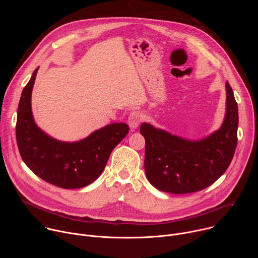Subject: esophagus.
<instances>
[{
    "mask_svg": "<svg viewBox=\"0 0 258 258\" xmlns=\"http://www.w3.org/2000/svg\"><path fill=\"white\" fill-rule=\"evenodd\" d=\"M143 119V116L140 112H137V111H134L132 112L130 115H128V118H127V124L130 125V127L132 130H135L139 126V124L141 123Z\"/></svg>",
    "mask_w": 258,
    "mask_h": 258,
    "instance_id": "esophagus-1",
    "label": "esophagus"
}]
</instances>
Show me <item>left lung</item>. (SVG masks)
Returning <instances> with one entry per match:
<instances>
[{
	"label": "left lung",
	"instance_id": "left-lung-1",
	"mask_svg": "<svg viewBox=\"0 0 258 258\" xmlns=\"http://www.w3.org/2000/svg\"><path fill=\"white\" fill-rule=\"evenodd\" d=\"M227 110L220 128L199 141L173 136L149 123H142L145 172L152 186L172 194L201 191L222 176L237 147L238 105L230 84H226Z\"/></svg>",
	"mask_w": 258,
	"mask_h": 258
}]
</instances>
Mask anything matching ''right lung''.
I'll return each instance as SVG.
<instances>
[{"instance_id":"1","label":"right lung","mask_w":258,"mask_h":258,"mask_svg":"<svg viewBox=\"0 0 258 258\" xmlns=\"http://www.w3.org/2000/svg\"><path fill=\"white\" fill-rule=\"evenodd\" d=\"M36 68L24 87L17 110L16 141L24 163L42 179L63 189H79L96 180L110 154L128 133L126 123H111L75 143L55 140L35 124L31 91Z\"/></svg>"}]
</instances>
